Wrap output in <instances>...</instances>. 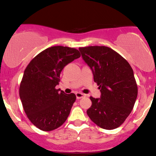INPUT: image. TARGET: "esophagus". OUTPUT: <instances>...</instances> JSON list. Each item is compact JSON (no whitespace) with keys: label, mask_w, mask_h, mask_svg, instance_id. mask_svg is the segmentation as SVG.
Masks as SVG:
<instances>
[{"label":"esophagus","mask_w":156,"mask_h":156,"mask_svg":"<svg viewBox=\"0 0 156 156\" xmlns=\"http://www.w3.org/2000/svg\"><path fill=\"white\" fill-rule=\"evenodd\" d=\"M75 96H76L77 99H81V98L85 97V96H86V95L83 94V93H75Z\"/></svg>","instance_id":"1"}]
</instances>
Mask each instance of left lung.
<instances>
[{"mask_svg": "<svg viewBox=\"0 0 156 156\" xmlns=\"http://www.w3.org/2000/svg\"><path fill=\"white\" fill-rule=\"evenodd\" d=\"M79 51L101 91L100 99L90 97L92 105L87 114L102 129H117L131 114L137 99L133 69L125 58L109 47H80Z\"/></svg>", "mask_w": 156, "mask_h": 156, "instance_id": "1", "label": "left lung"}]
</instances>
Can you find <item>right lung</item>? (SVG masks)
Masks as SVG:
<instances>
[{
	"label": "right lung",
	"mask_w": 156,
	"mask_h": 156,
	"mask_svg": "<svg viewBox=\"0 0 156 156\" xmlns=\"http://www.w3.org/2000/svg\"><path fill=\"white\" fill-rule=\"evenodd\" d=\"M80 57L76 48L52 46L33 58L24 69L19 96L27 118L40 130H55L66 120L76 96L55 87L65 66Z\"/></svg>",
	"instance_id": "1"
}]
</instances>
